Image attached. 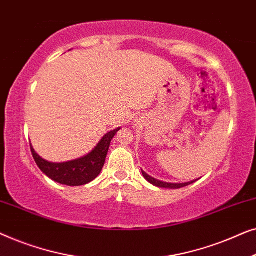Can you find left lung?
I'll return each mask as SVG.
<instances>
[{"instance_id": "obj_1", "label": "left lung", "mask_w": 256, "mask_h": 256, "mask_svg": "<svg viewBox=\"0 0 256 256\" xmlns=\"http://www.w3.org/2000/svg\"><path fill=\"white\" fill-rule=\"evenodd\" d=\"M142 174H143V177H144L150 184L154 185V186L164 188H180L188 186V185H190V184L194 183V182H196V180H191V182H188V183H168V182L156 180V178L152 177L150 174H148L146 172V171H143V170H142Z\"/></svg>"}]
</instances>
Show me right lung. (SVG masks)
Returning <instances> with one entry per match:
<instances>
[{
	"instance_id": "obj_1",
	"label": "right lung",
	"mask_w": 256,
	"mask_h": 256,
	"mask_svg": "<svg viewBox=\"0 0 256 256\" xmlns=\"http://www.w3.org/2000/svg\"><path fill=\"white\" fill-rule=\"evenodd\" d=\"M121 128L106 132V135L100 140L92 152L80 158L68 160L62 163H54L42 158L34 152L32 144H30L31 152L34 158V162L43 172L52 180L59 184L68 185V186H80V185L88 184L90 182L96 180L102 170L106 156L110 149V141L115 134Z\"/></svg>"
}]
</instances>
